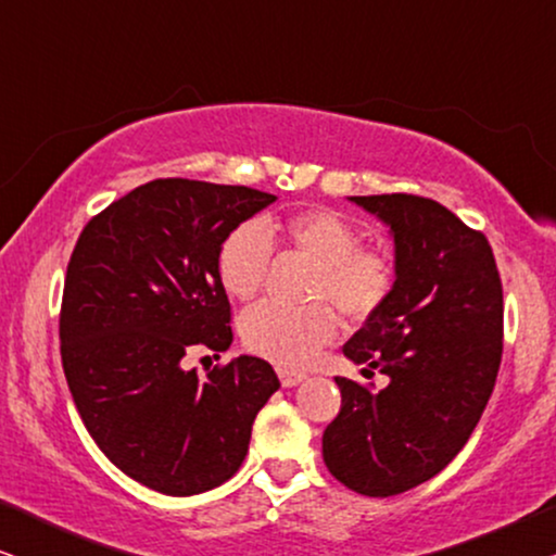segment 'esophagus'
<instances>
[{
  "label": "esophagus",
  "instance_id": "obj_1",
  "mask_svg": "<svg viewBox=\"0 0 556 556\" xmlns=\"http://www.w3.org/2000/svg\"><path fill=\"white\" fill-rule=\"evenodd\" d=\"M278 377L283 387H295L306 379V375H301V371H291V369H278Z\"/></svg>",
  "mask_w": 556,
  "mask_h": 556
}]
</instances>
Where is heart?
I'll use <instances>...</instances> for the list:
<instances>
[{
    "instance_id": "b5f03b06",
    "label": "heart",
    "mask_w": 556,
    "mask_h": 556,
    "mask_svg": "<svg viewBox=\"0 0 556 556\" xmlns=\"http://www.w3.org/2000/svg\"><path fill=\"white\" fill-rule=\"evenodd\" d=\"M276 235L316 263L308 283V299L316 303L301 308L257 303L242 316L240 333L250 352L299 369L339 331L337 311L326 301L337 303L352 321H367L394 293L397 265L382 250L362 248L359 232L337 212L301 210L276 223H242L225 235L217 248V276L232 299L250 301L263 291Z\"/></svg>"
}]
</instances>
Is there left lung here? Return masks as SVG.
Here are the masks:
<instances>
[{
  "instance_id": "left-lung-1",
  "label": "left lung",
  "mask_w": 556,
  "mask_h": 556,
  "mask_svg": "<svg viewBox=\"0 0 556 556\" xmlns=\"http://www.w3.org/2000/svg\"><path fill=\"white\" fill-rule=\"evenodd\" d=\"M394 238L397 286L344 354L390 377L384 390L337 377L341 409L324 430V463L364 496H397L438 476L481 420L504 352L496 257L435 200L352 197Z\"/></svg>"
}]
</instances>
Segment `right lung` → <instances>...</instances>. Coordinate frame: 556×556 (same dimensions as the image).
Here are the masks:
<instances>
[{
    "instance_id": "obj_1",
    "label": "right lung",
    "mask_w": 556,
    "mask_h": 556,
    "mask_svg": "<svg viewBox=\"0 0 556 556\" xmlns=\"http://www.w3.org/2000/svg\"><path fill=\"white\" fill-rule=\"evenodd\" d=\"M276 202L253 187L154 179L90 217L60 306V356L90 438L113 466L166 496L238 473L255 415L280 382L257 356L207 379L187 354L232 344L217 248Z\"/></svg>"
}]
</instances>
